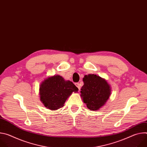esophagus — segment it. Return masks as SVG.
I'll list each match as a JSON object with an SVG mask.
<instances>
[{
    "mask_svg": "<svg viewBox=\"0 0 147 147\" xmlns=\"http://www.w3.org/2000/svg\"><path fill=\"white\" fill-rule=\"evenodd\" d=\"M75 86H76L79 90H80V84H79L78 82L75 83Z\"/></svg>",
    "mask_w": 147,
    "mask_h": 147,
    "instance_id": "1",
    "label": "esophagus"
}]
</instances>
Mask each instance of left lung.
I'll use <instances>...</instances> for the list:
<instances>
[{"mask_svg":"<svg viewBox=\"0 0 147 147\" xmlns=\"http://www.w3.org/2000/svg\"><path fill=\"white\" fill-rule=\"evenodd\" d=\"M84 86L81 89V97L91 111H98L108 100L111 88L104 78L96 74L86 75L82 79Z\"/></svg>","mask_w":147,"mask_h":147,"instance_id":"left-lung-1","label":"left lung"}]
</instances>
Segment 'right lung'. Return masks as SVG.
Here are the masks:
<instances>
[{
  "label": "right lung",
  "instance_id": "add662e5",
  "mask_svg": "<svg viewBox=\"0 0 147 147\" xmlns=\"http://www.w3.org/2000/svg\"><path fill=\"white\" fill-rule=\"evenodd\" d=\"M78 88L61 76L56 75L46 78L39 87L40 100L44 106L52 111L57 110L64 104L72 92H76Z\"/></svg>",
  "mask_w": 147,
  "mask_h": 147
}]
</instances>
